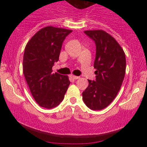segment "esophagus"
Segmentation results:
<instances>
[{"label":"esophagus","mask_w":147,"mask_h":147,"mask_svg":"<svg viewBox=\"0 0 147 147\" xmlns=\"http://www.w3.org/2000/svg\"><path fill=\"white\" fill-rule=\"evenodd\" d=\"M70 77L72 79H73V80H76V79H78L79 78V77H77V76H75V75H70Z\"/></svg>","instance_id":"1"}]
</instances>
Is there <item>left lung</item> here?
Segmentation results:
<instances>
[{
  "instance_id": "8db88e82",
  "label": "left lung",
  "mask_w": 147,
  "mask_h": 147,
  "mask_svg": "<svg viewBox=\"0 0 147 147\" xmlns=\"http://www.w3.org/2000/svg\"><path fill=\"white\" fill-rule=\"evenodd\" d=\"M84 33L95 43L96 76L95 81L88 80V86L82 92V97L91 110H102L120 90L126 71L125 54L113 37L105 31L88 30Z\"/></svg>"
}]
</instances>
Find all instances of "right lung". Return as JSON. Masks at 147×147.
Here are the masks:
<instances>
[{"label": "right lung", "instance_id": "obj_1", "mask_svg": "<svg viewBox=\"0 0 147 147\" xmlns=\"http://www.w3.org/2000/svg\"><path fill=\"white\" fill-rule=\"evenodd\" d=\"M72 30L48 26L37 32L28 42L23 55V74L37 104L53 109L63 101L70 85L66 75L52 73L62 44Z\"/></svg>", "mask_w": 147, "mask_h": 147}]
</instances>
